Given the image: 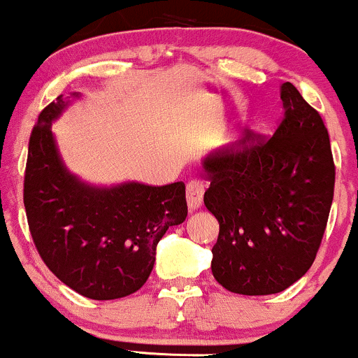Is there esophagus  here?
<instances>
[{
	"label": "esophagus",
	"mask_w": 358,
	"mask_h": 358,
	"mask_svg": "<svg viewBox=\"0 0 358 358\" xmlns=\"http://www.w3.org/2000/svg\"><path fill=\"white\" fill-rule=\"evenodd\" d=\"M203 192H206V185H203V182H200V180H190V182L187 183L188 209L195 210L202 206Z\"/></svg>",
	"instance_id": "obj_1"
}]
</instances>
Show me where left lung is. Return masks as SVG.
Returning a JSON list of instances; mask_svg holds the SVG:
<instances>
[{"label":"left lung","mask_w":358,"mask_h":358,"mask_svg":"<svg viewBox=\"0 0 358 358\" xmlns=\"http://www.w3.org/2000/svg\"><path fill=\"white\" fill-rule=\"evenodd\" d=\"M284 120L203 159V203L219 221L212 275L243 296L285 290L311 268L335 190L329 136L292 83L280 86Z\"/></svg>","instance_id":"1"}]
</instances>
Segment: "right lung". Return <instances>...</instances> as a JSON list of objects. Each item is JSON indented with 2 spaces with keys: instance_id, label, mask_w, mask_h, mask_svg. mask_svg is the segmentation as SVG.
I'll return each mask as SVG.
<instances>
[{
  "instance_id": "add662e5",
  "label": "right lung",
  "mask_w": 358,
  "mask_h": 358,
  "mask_svg": "<svg viewBox=\"0 0 358 358\" xmlns=\"http://www.w3.org/2000/svg\"><path fill=\"white\" fill-rule=\"evenodd\" d=\"M68 103L61 95L47 105L30 136L23 183L30 234L68 287L88 299H120L146 284L159 239L185 221V183H85L64 166L52 134Z\"/></svg>"
}]
</instances>
